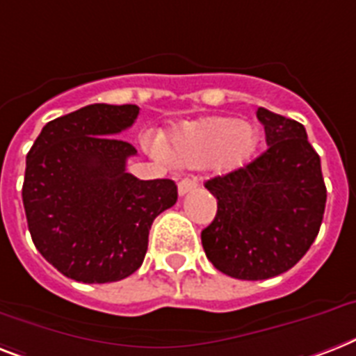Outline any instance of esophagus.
<instances>
[{
  "label": "esophagus",
  "mask_w": 356,
  "mask_h": 356,
  "mask_svg": "<svg viewBox=\"0 0 356 356\" xmlns=\"http://www.w3.org/2000/svg\"><path fill=\"white\" fill-rule=\"evenodd\" d=\"M199 186L197 177H184L181 183H179V195H186L188 192H192Z\"/></svg>",
  "instance_id": "1"
}]
</instances>
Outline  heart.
Wrapping results in <instances>:
<instances>
[{
  "label": "heart",
  "mask_w": 356,
  "mask_h": 356,
  "mask_svg": "<svg viewBox=\"0 0 356 356\" xmlns=\"http://www.w3.org/2000/svg\"><path fill=\"white\" fill-rule=\"evenodd\" d=\"M258 146L252 124L228 117H207L188 122L168 137L166 148L184 166L208 164L219 173L241 168Z\"/></svg>",
  "instance_id": "heart-1"
}]
</instances>
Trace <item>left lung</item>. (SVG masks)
<instances>
[{
  "mask_svg": "<svg viewBox=\"0 0 356 356\" xmlns=\"http://www.w3.org/2000/svg\"><path fill=\"white\" fill-rule=\"evenodd\" d=\"M268 148L243 168L204 183L218 213L203 232L207 258L238 280L287 273L318 236L327 190L302 124L258 109Z\"/></svg>",
  "mask_w": 356,
  "mask_h": 356,
  "instance_id": "1",
  "label": "left lung"
}]
</instances>
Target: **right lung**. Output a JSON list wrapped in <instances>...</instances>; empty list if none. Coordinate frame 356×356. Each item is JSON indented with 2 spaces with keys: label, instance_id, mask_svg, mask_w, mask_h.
Wrapping results in <instances>:
<instances>
[{
  "label": "right lung",
  "instance_id": "obj_1",
  "mask_svg": "<svg viewBox=\"0 0 356 356\" xmlns=\"http://www.w3.org/2000/svg\"><path fill=\"white\" fill-rule=\"evenodd\" d=\"M133 104H91L43 126L27 153L22 197L38 252L82 283L128 278L144 261L153 219L177 201L172 179L126 172L137 149L118 133Z\"/></svg>",
  "mask_w": 356,
  "mask_h": 356
}]
</instances>
